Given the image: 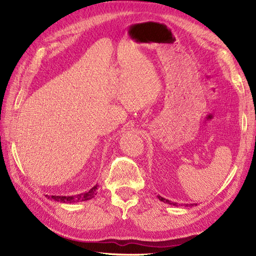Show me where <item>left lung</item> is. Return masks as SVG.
Segmentation results:
<instances>
[{"label":"left lung","instance_id":"8db88e82","mask_svg":"<svg viewBox=\"0 0 256 256\" xmlns=\"http://www.w3.org/2000/svg\"><path fill=\"white\" fill-rule=\"evenodd\" d=\"M160 198V201H162V202H166V204H172V201H170V200H167V199H165V198H162V197H158Z\"/></svg>","mask_w":256,"mask_h":256}]
</instances>
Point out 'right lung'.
Masks as SVG:
<instances>
[{
    "label": "right lung",
    "mask_w": 256,
    "mask_h": 256,
    "mask_svg": "<svg viewBox=\"0 0 256 256\" xmlns=\"http://www.w3.org/2000/svg\"><path fill=\"white\" fill-rule=\"evenodd\" d=\"M96 190L98 187L94 186V188H91L89 192L80 194L77 196H69V197H60V196H52V199H55L57 201H62V202H77V201H84V200H89L91 198H94L96 194ZM47 197V196H46ZM50 198V197H48Z\"/></svg>",
    "instance_id": "add662e5"
}]
</instances>
